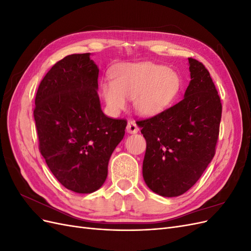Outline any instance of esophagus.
<instances>
[{
	"mask_svg": "<svg viewBox=\"0 0 251 251\" xmlns=\"http://www.w3.org/2000/svg\"><path fill=\"white\" fill-rule=\"evenodd\" d=\"M139 131V128L136 125L135 121H128L127 125H126V132L127 133H131V134H135Z\"/></svg>",
	"mask_w": 251,
	"mask_h": 251,
	"instance_id": "1",
	"label": "esophagus"
}]
</instances>
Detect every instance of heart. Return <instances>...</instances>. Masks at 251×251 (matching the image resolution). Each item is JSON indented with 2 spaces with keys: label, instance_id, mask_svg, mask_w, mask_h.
<instances>
[{
  "label": "heart",
  "instance_id": "b5f03b06",
  "mask_svg": "<svg viewBox=\"0 0 251 251\" xmlns=\"http://www.w3.org/2000/svg\"><path fill=\"white\" fill-rule=\"evenodd\" d=\"M180 79L176 72L156 64H131L120 67L112 79L101 82L102 96L114 114L126 107V100H134V107L141 115L151 116L162 111L177 94Z\"/></svg>",
  "mask_w": 251,
  "mask_h": 251
}]
</instances>
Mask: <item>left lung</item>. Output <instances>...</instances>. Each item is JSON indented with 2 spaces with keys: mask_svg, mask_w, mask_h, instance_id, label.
<instances>
[{
  "mask_svg": "<svg viewBox=\"0 0 251 251\" xmlns=\"http://www.w3.org/2000/svg\"><path fill=\"white\" fill-rule=\"evenodd\" d=\"M191 82L184 97L153 117L137 120L147 141L142 175L163 197L187 192L216 154L222 103L208 70L189 57Z\"/></svg>",
  "mask_w": 251,
  "mask_h": 251,
  "instance_id": "8db88e82",
  "label": "left lung"
}]
</instances>
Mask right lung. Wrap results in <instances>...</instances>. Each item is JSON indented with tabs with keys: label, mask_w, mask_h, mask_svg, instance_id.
Instances as JSON below:
<instances>
[{
	"label": "right lung",
	"mask_w": 251,
	"mask_h": 251,
	"mask_svg": "<svg viewBox=\"0 0 251 251\" xmlns=\"http://www.w3.org/2000/svg\"><path fill=\"white\" fill-rule=\"evenodd\" d=\"M98 72L90 53L67 55L45 75L35 96L41 154L59 183L78 194L103 184L110 157L126 126V119L101 111Z\"/></svg>",
	"instance_id": "obj_1"
}]
</instances>
